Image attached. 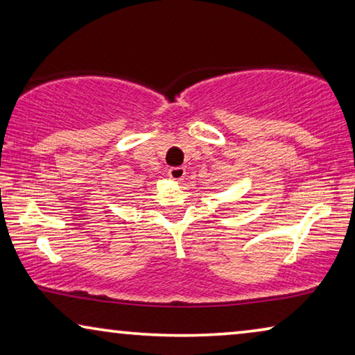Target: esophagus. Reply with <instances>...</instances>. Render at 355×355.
I'll list each match as a JSON object with an SVG mask.
<instances>
[{
    "label": "esophagus",
    "mask_w": 355,
    "mask_h": 355,
    "mask_svg": "<svg viewBox=\"0 0 355 355\" xmlns=\"http://www.w3.org/2000/svg\"><path fill=\"white\" fill-rule=\"evenodd\" d=\"M185 168H182V166H174V168H170V171H168V176H170L173 181H178V182H181L182 179L185 178Z\"/></svg>",
    "instance_id": "obj_1"
}]
</instances>
